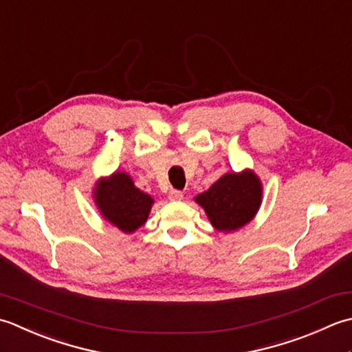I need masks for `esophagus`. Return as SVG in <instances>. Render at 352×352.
Here are the masks:
<instances>
[{
	"instance_id": "esophagus-1",
	"label": "esophagus",
	"mask_w": 352,
	"mask_h": 352,
	"mask_svg": "<svg viewBox=\"0 0 352 352\" xmlns=\"http://www.w3.org/2000/svg\"><path fill=\"white\" fill-rule=\"evenodd\" d=\"M168 199L170 200H175V202H177V200H182L184 199V195L181 191H177V190H171L170 192H168Z\"/></svg>"
}]
</instances>
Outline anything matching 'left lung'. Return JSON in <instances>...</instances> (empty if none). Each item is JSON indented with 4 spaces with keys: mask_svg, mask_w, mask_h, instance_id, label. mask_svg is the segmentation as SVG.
<instances>
[{
    "mask_svg": "<svg viewBox=\"0 0 352 352\" xmlns=\"http://www.w3.org/2000/svg\"><path fill=\"white\" fill-rule=\"evenodd\" d=\"M219 232L239 231L254 220L263 202V184L254 170L229 171L195 197Z\"/></svg>",
    "mask_w": 352,
    "mask_h": 352,
    "instance_id": "obj_1",
    "label": "left lung"
}]
</instances>
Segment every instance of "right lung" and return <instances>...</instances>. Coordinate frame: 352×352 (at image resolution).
<instances>
[{
    "instance_id": "add662e5",
    "label": "right lung",
    "mask_w": 352,
    "mask_h": 352,
    "mask_svg": "<svg viewBox=\"0 0 352 352\" xmlns=\"http://www.w3.org/2000/svg\"><path fill=\"white\" fill-rule=\"evenodd\" d=\"M92 199L107 223L124 234H133L144 225L155 204L152 196L136 188L126 171L118 170L96 181Z\"/></svg>"
}]
</instances>
